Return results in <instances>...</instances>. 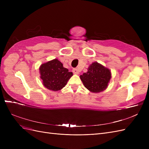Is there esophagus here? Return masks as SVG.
Returning <instances> with one entry per match:
<instances>
[{"label": "esophagus", "mask_w": 149, "mask_h": 149, "mask_svg": "<svg viewBox=\"0 0 149 149\" xmlns=\"http://www.w3.org/2000/svg\"><path fill=\"white\" fill-rule=\"evenodd\" d=\"M73 73L75 74H79V71L77 68H74L73 70Z\"/></svg>", "instance_id": "esophagus-1"}]
</instances>
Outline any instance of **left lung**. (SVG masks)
<instances>
[{
    "mask_svg": "<svg viewBox=\"0 0 149 149\" xmlns=\"http://www.w3.org/2000/svg\"><path fill=\"white\" fill-rule=\"evenodd\" d=\"M80 78L89 91L100 93L107 88L111 78V73L107 68L94 62L88 67L86 73L80 76Z\"/></svg>",
    "mask_w": 149,
    "mask_h": 149,
    "instance_id": "obj_1",
    "label": "left lung"
}]
</instances>
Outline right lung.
I'll list each match as a JSON object with an SVG mask.
<instances>
[{
	"mask_svg": "<svg viewBox=\"0 0 149 149\" xmlns=\"http://www.w3.org/2000/svg\"><path fill=\"white\" fill-rule=\"evenodd\" d=\"M39 70L44 86L54 91L64 88L68 81L73 76V73L69 72L57 59L43 63Z\"/></svg>",
	"mask_w": 149,
	"mask_h": 149,
	"instance_id": "add662e5",
	"label": "right lung"
}]
</instances>
